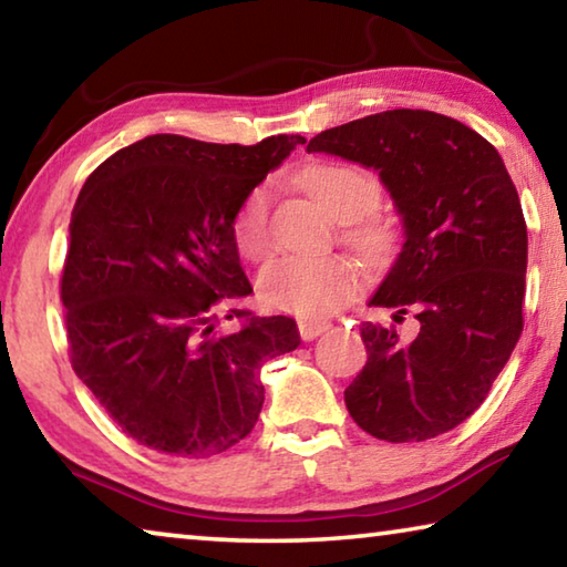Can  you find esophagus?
Instances as JSON below:
<instances>
[{
  "instance_id": "34e87169",
  "label": "esophagus",
  "mask_w": 567,
  "mask_h": 567,
  "mask_svg": "<svg viewBox=\"0 0 567 567\" xmlns=\"http://www.w3.org/2000/svg\"><path fill=\"white\" fill-rule=\"evenodd\" d=\"M328 328H330V324L324 320L322 322L320 320H300V322H297V330H300L302 340H315L318 334H322Z\"/></svg>"
}]
</instances>
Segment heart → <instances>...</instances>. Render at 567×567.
<instances>
[{
	"instance_id": "1",
	"label": "heart",
	"mask_w": 567,
	"mask_h": 567,
	"mask_svg": "<svg viewBox=\"0 0 567 567\" xmlns=\"http://www.w3.org/2000/svg\"><path fill=\"white\" fill-rule=\"evenodd\" d=\"M302 185L328 213L344 223L342 239L368 260H380L390 249L392 227L372 215L380 205L382 185L368 169L344 162H318L302 169ZM237 252L249 262H262L275 249L272 189L255 187L245 197L233 225ZM360 287V270L348 257H280L265 267L257 292L265 307L302 320H324L342 310Z\"/></svg>"
}]
</instances>
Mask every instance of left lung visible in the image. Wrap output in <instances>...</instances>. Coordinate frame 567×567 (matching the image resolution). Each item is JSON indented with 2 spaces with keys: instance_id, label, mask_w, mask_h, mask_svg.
I'll use <instances>...</instances> for the list:
<instances>
[{
  "instance_id": "obj_1",
  "label": "left lung",
  "mask_w": 567,
  "mask_h": 567,
  "mask_svg": "<svg viewBox=\"0 0 567 567\" xmlns=\"http://www.w3.org/2000/svg\"><path fill=\"white\" fill-rule=\"evenodd\" d=\"M307 152L375 167L405 245L370 305L415 312L417 338L362 322L368 362L344 390L378 440L420 443L483 405L523 332L527 225L497 150L427 110H388L324 130Z\"/></svg>"
}]
</instances>
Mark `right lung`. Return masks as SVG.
<instances>
[{
  "instance_id": "obj_1",
  "label": "right lung",
  "mask_w": 567,
  "mask_h": 567,
  "mask_svg": "<svg viewBox=\"0 0 567 567\" xmlns=\"http://www.w3.org/2000/svg\"><path fill=\"white\" fill-rule=\"evenodd\" d=\"M302 142L150 134L84 182L60 282L70 360L140 445L192 460L225 453L260 417L262 362L300 344L292 318L235 307L252 285L233 225L249 192Z\"/></svg>"
}]
</instances>
